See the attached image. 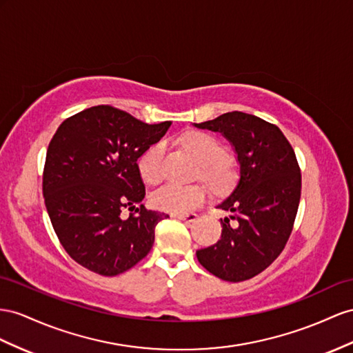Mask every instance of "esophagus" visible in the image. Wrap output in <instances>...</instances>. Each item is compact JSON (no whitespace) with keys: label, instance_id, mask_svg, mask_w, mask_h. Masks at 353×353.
I'll list each match as a JSON object with an SVG mask.
<instances>
[{"label":"esophagus","instance_id":"1","mask_svg":"<svg viewBox=\"0 0 353 353\" xmlns=\"http://www.w3.org/2000/svg\"><path fill=\"white\" fill-rule=\"evenodd\" d=\"M174 218L183 221V222H195L198 219L196 213H186V214H176Z\"/></svg>","mask_w":353,"mask_h":353}]
</instances>
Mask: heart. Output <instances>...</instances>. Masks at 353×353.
Returning a JSON list of instances; mask_svg holds the SVG:
<instances>
[{"label": "heart", "instance_id": "heart-1", "mask_svg": "<svg viewBox=\"0 0 353 353\" xmlns=\"http://www.w3.org/2000/svg\"><path fill=\"white\" fill-rule=\"evenodd\" d=\"M183 146L200 162V173L203 179L213 186H223L230 180V162L225 157L222 143L214 135L203 131H195L183 135ZM167 150L165 141H157L143 153L139 159L140 174L144 182L158 183L164 174V155ZM205 196L204 188L200 185H176L167 183L158 188L150 195V203L158 210L168 213H188L200 205Z\"/></svg>", "mask_w": 353, "mask_h": 353}]
</instances>
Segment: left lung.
<instances>
[{
    "label": "left lung",
    "mask_w": 353,
    "mask_h": 353,
    "mask_svg": "<svg viewBox=\"0 0 353 353\" xmlns=\"http://www.w3.org/2000/svg\"><path fill=\"white\" fill-rule=\"evenodd\" d=\"M196 128L222 132L237 153L240 173L221 219L216 245L196 250L200 264L227 282L264 271L291 236L301 196V171L291 143L276 125L243 112L223 113Z\"/></svg>",
    "instance_id": "8db88e82"
}]
</instances>
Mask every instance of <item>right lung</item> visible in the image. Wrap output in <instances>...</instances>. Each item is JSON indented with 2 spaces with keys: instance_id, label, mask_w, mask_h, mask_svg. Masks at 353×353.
Instances as JSON below:
<instances>
[{
  "instance_id": "obj_1",
  "label": "right lung",
  "mask_w": 353,
  "mask_h": 353,
  "mask_svg": "<svg viewBox=\"0 0 353 353\" xmlns=\"http://www.w3.org/2000/svg\"><path fill=\"white\" fill-rule=\"evenodd\" d=\"M171 122L144 123L112 105H95L59 125L49 143L43 195L62 248L77 264L117 276L146 256L168 214L141 204L137 161ZM128 208V220L120 213Z\"/></svg>"
}]
</instances>
